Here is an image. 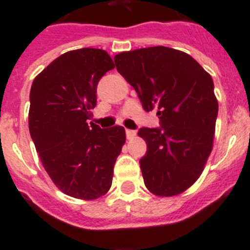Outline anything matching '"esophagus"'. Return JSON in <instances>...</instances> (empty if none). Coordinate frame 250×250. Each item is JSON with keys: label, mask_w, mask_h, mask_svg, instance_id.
Returning a JSON list of instances; mask_svg holds the SVG:
<instances>
[{"label": "esophagus", "mask_w": 250, "mask_h": 250, "mask_svg": "<svg viewBox=\"0 0 250 250\" xmlns=\"http://www.w3.org/2000/svg\"><path fill=\"white\" fill-rule=\"evenodd\" d=\"M125 132H126V138H127V139H132V138H134V136L136 135V131H135V130L126 129V130H125Z\"/></svg>", "instance_id": "34e87169"}]
</instances>
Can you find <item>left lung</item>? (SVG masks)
<instances>
[{"instance_id":"left-lung-1","label":"left lung","mask_w":250,"mask_h":250,"mask_svg":"<svg viewBox=\"0 0 250 250\" xmlns=\"http://www.w3.org/2000/svg\"><path fill=\"white\" fill-rule=\"evenodd\" d=\"M119 74L135 89L145 111H156L160 127H141L146 141L140 159L145 187L159 196L190 188L213 147L218 101L213 79L190 55L155 46L114 57Z\"/></svg>"}]
</instances>
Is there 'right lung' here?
Here are the masks:
<instances>
[{
  "instance_id": "right-lung-1",
  "label": "right lung",
  "mask_w": 250,
  "mask_h": 250,
  "mask_svg": "<svg viewBox=\"0 0 250 250\" xmlns=\"http://www.w3.org/2000/svg\"><path fill=\"white\" fill-rule=\"evenodd\" d=\"M114 67L106 51L79 48L54 60L31 86V138L51 180L77 199H98L109 191L126 139L123 126L86 123L96 106L99 81Z\"/></svg>"
}]
</instances>
